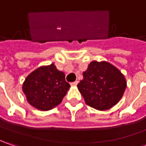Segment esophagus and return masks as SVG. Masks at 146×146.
<instances>
[{
    "label": "esophagus",
    "instance_id": "obj_1",
    "mask_svg": "<svg viewBox=\"0 0 146 146\" xmlns=\"http://www.w3.org/2000/svg\"><path fill=\"white\" fill-rule=\"evenodd\" d=\"M77 84H78V81H75V82L70 83V85H71V86H76Z\"/></svg>",
    "mask_w": 146,
    "mask_h": 146
}]
</instances>
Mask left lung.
Instances as JSON below:
<instances>
[{
	"label": "left lung",
	"mask_w": 146,
	"mask_h": 146,
	"mask_svg": "<svg viewBox=\"0 0 146 146\" xmlns=\"http://www.w3.org/2000/svg\"><path fill=\"white\" fill-rule=\"evenodd\" d=\"M77 85L88 106L106 110L119 102L127 87L123 75L106 62L93 61Z\"/></svg>",
	"instance_id": "obj_1"
}]
</instances>
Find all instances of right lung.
<instances>
[{
	"mask_svg": "<svg viewBox=\"0 0 146 146\" xmlns=\"http://www.w3.org/2000/svg\"><path fill=\"white\" fill-rule=\"evenodd\" d=\"M69 88L64 73L52 63L31 72L23 84V91L32 106L48 110L61 103Z\"/></svg>",
	"mask_w": 146,
	"mask_h": 146,
	"instance_id": "add662e5",
	"label": "right lung"
}]
</instances>
